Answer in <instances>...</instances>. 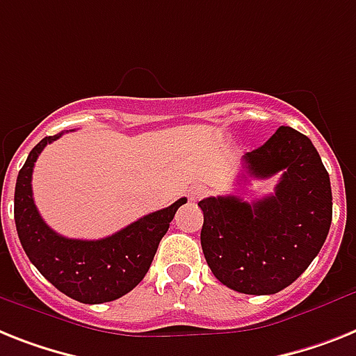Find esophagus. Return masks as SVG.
I'll return each instance as SVG.
<instances>
[{
	"instance_id": "esophagus-1",
	"label": "esophagus",
	"mask_w": 356,
	"mask_h": 356,
	"mask_svg": "<svg viewBox=\"0 0 356 356\" xmlns=\"http://www.w3.org/2000/svg\"><path fill=\"white\" fill-rule=\"evenodd\" d=\"M204 196H207V189H205V187H191V189L187 191V198H189L191 202L202 200Z\"/></svg>"
}]
</instances>
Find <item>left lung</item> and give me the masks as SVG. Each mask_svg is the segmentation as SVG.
I'll use <instances>...</instances> for the list:
<instances>
[{"label":"left lung","mask_w":356,"mask_h":356,"mask_svg":"<svg viewBox=\"0 0 356 356\" xmlns=\"http://www.w3.org/2000/svg\"><path fill=\"white\" fill-rule=\"evenodd\" d=\"M242 169L243 180L282 176L273 195L252 204L233 195L198 202L202 249L229 289L275 295L300 277L324 245L333 216L330 175L309 138L284 125L243 156Z\"/></svg>","instance_id":"8db88e82"}]
</instances>
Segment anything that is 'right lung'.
<instances>
[{"mask_svg":"<svg viewBox=\"0 0 356 356\" xmlns=\"http://www.w3.org/2000/svg\"><path fill=\"white\" fill-rule=\"evenodd\" d=\"M43 138L26 158L14 191V220L23 251L63 295L81 304H104L127 295L143 280L180 205L187 198L132 222L102 240H74L52 231L32 198V169L40 152L61 136Z\"/></svg>","mask_w":356,"mask_h":356,"instance_id":"obj_1","label":"right lung"}]
</instances>
